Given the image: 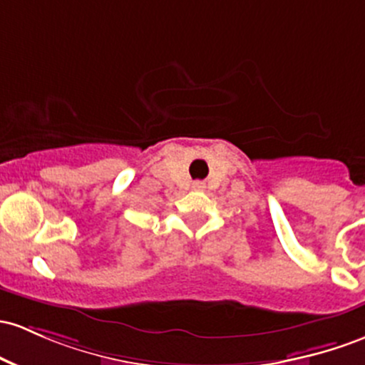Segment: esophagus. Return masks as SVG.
<instances>
[{
    "label": "esophagus",
    "instance_id": "esophagus-1",
    "mask_svg": "<svg viewBox=\"0 0 365 365\" xmlns=\"http://www.w3.org/2000/svg\"><path fill=\"white\" fill-rule=\"evenodd\" d=\"M194 189H195V190H202V189H204V185H202V183H195Z\"/></svg>",
    "mask_w": 365,
    "mask_h": 365
}]
</instances>
